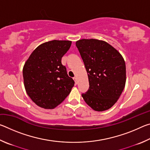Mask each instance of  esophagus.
Listing matches in <instances>:
<instances>
[{
    "instance_id": "34e87169",
    "label": "esophagus",
    "mask_w": 150,
    "mask_h": 150,
    "mask_svg": "<svg viewBox=\"0 0 150 150\" xmlns=\"http://www.w3.org/2000/svg\"><path fill=\"white\" fill-rule=\"evenodd\" d=\"M73 79H74V80H75V84L77 85V83H78V81H77V78L76 77H75L73 78Z\"/></svg>"
}]
</instances>
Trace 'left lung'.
Returning <instances> with one entry per match:
<instances>
[{
	"mask_svg": "<svg viewBox=\"0 0 150 150\" xmlns=\"http://www.w3.org/2000/svg\"><path fill=\"white\" fill-rule=\"evenodd\" d=\"M87 70L89 88L82 96L95 111L110 108L117 102L126 84V64L122 55L103 40L76 42Z\"/></svg>",
	"mask_w": 150,
	"mask_h": 150,
	"instance_id": "8db88e82",
	"label": "left lung"
}]
</instances>
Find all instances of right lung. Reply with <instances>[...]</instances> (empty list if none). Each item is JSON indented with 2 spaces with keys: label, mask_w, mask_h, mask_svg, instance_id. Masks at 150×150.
<instances>
[{
  "label": "right lung",
  "mask_w": 150,
  "mask_h": 150,
  "mask_svg": "<svg viewBox=\"0 0 150 150\" xmlns=\"http://www.w3.org/2000/svg\"><path fill=\"white\" fill-rule=\"evenodd\" d=\"M68 40H52L33 51L23 67L25 89L35 105L53 109L69 95L75 82L62 58L71 47Z\"/></svg>",
  "instance_id": "right-lung-1"
}]
</instances>
